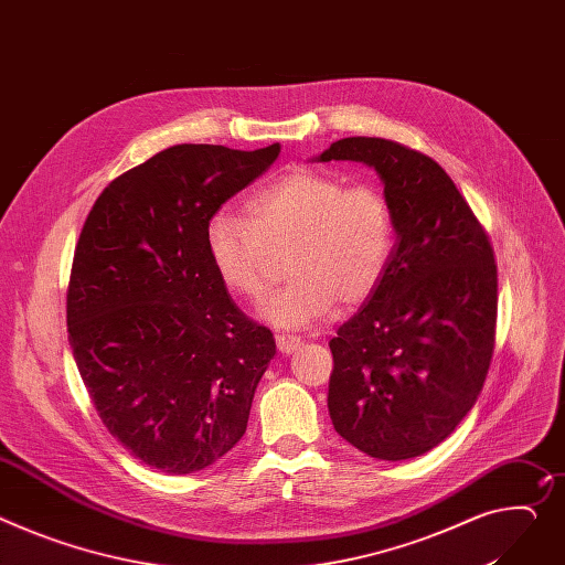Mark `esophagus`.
Wrapping results in <instances>:
<instances>
[{
    "label": "esophagus",
    "instance_id": "esophagus-1",
    "mask_svg": "<svg viewBox=\"0 0 565 565\" xmlns=\"http://www.w3.org/2000/svg\"><path fill=\"white\" fill-rule=\"evenodd\" d=\"M300 337H296V334H278L276 337V345H278V351L282 353V355H289V353H294V351H298L300 349Z\"/></svg>",
    "mask_w": 565,
    "mask_h": 565
}]
</instances>
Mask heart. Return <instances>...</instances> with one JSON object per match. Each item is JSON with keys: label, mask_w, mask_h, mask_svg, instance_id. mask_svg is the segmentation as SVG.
<instances>
[{"label": "heart", "mask_w": 565, "mask_h": 565, "mask_svg": "<svg viewBox=\"0 0 565 565\" xmlns=\"http://www.w3.org/2000/svg\"><path fill=\"white\" fill-rule=\"evenodd\" d=\"M394 242L392 205L377 188H345L312 167L259 185L246 199L244 220L216 212L205 228L214 274L246 300L267 296L278 274L276 255L289 250L294 278L263 308L278 328H308L337 302L360 306L380 285Z\"/></svg>", "instance_id": "heart-1"}]
</instances>
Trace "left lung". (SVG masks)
I'll use <instances>...</instances> for the list:
<instances>
[{
	"label": "left lung",
	"mask_w": 565,
	"mask_h": 565,
	"mask_svg": "<svg viewBox=\"0 0 565 565\" xmlns=\"http://www.w3.org/2000/svg\"><path fill=\"white\" fill-rule=\"evenodd\" d=\"M319 160L371 164L398 235L380 285L330 339V418L358 450L412 459L450 437L484 386L498 319L493 246L444 167L407 145L343 138Z\"/></svg>",
	"instance_id": "8db88e82"
}]
</instances>
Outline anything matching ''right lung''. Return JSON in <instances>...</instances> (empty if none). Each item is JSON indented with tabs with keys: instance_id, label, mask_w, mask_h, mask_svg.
<instances>
[{
	"instance_id": "obj_1",
	"label": "right lung",
	"mask_w": 565,
	"mask_h": 565,
	"mask_svg": "<svg viewBox=\"0 0 565 565\" xmlns=\"http://www.w3.org/2000/svg\"><path fill=\"white\" fill-rule=\"evenodd\" d=\"M280 145H177L124 171L95 201L67 285V339L113 437L136 459L188 475L246 431L276 355L214 274L205 228L274 164Z\"/></svg>"
}]
</instances>
